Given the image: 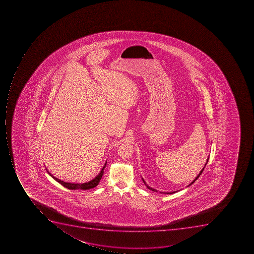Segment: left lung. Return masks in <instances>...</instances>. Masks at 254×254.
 <instances>
[{
  "label": "left lung",
  "mask_w": 254,
  "mask_h": 254,
  "mask_svg": "<svg viewBox=\"0 0 254 254\" xmlns=\"http://www.w3.org/2000/svg\"><path fill=\"white\" fill-rule=\"evenodd\" d=\"M208 160H209V156H208L207 160H206V164H205V166H204L203 168H202V170H201V172H199V174H198V176H196V178L194 179V180H193V181H192V182L190 183V184H189V185H188V187L190 186L191 184H194V182H195L196 180H198V177H199L200 175L202 174V172H203L204 168H205V167H206V164H207ZM142 180H143V182H144V184H145V186L147 187V188H148V189H149V190H153V191H157V190H155V189H153V188H150L149 186H148V185H147V184H146L145 181H144V179L142 178ZM176 192H177V190H175V191L172 192H161V193H163V194H173V193H176Z\"/></svg>",
  "instance_id": "left-lung-1"
}]
</instances>
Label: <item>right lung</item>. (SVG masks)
Returning <instances> with one entry per match:
<instances>
[{"mask_svg":"<svg viewBox=\"0 0 254 254\" xmlns=\"http://www.w3.org/2000/svg\"><path fill=\"white\" fill-rule=\"evenodd\" d=\"M106 163H107V161H106L104 166L102 167V170H101V172H99V174H98L95 178L93 179L92 180H90L89 182L83 183V184H73V183L64 182V181L59 180V179L56 178L55 176H52L50 172H48V169H46V170L48 174L50 175L52 178L54 179L57 182L60 183L64 188L70 189V190H77V189L89 190V189H91V188H95V187L99 184V182H100L101 179H102V176L104 174V169L105 168H106Z\"/></svg>","mask_w":254,"mask_h":254,"instance_id":"obj_1","label":"right lung"}]
</instances>
